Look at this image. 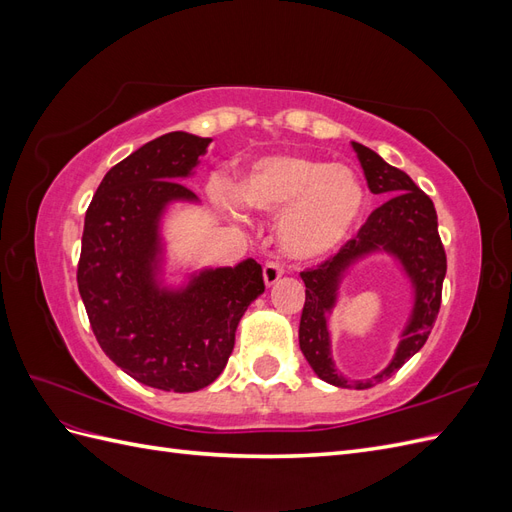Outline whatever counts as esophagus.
Returning a JSON list of instances; mask_svg holds the SVG:
<instances>
[{
    "label": "esophagus",
    "instance_id": "34e87169",
    "mask_svg": "<svg viewBox=\"0 0 512 512\" xmlns=\"http://www.w3.org/2000/svg\"><path fill=\"white\" fill-rule=\"evenodd\" d=\"M282 275H284V265H282V262L269 260L267 265L262 267V277H265V284L267 286H273L277 280H280Z\"/></svg>",
    "mask_w": 512,
    "mask_h": 512
}]
</instances>
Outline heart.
Listing matches in <instances>:
<instances>
[{
    "mask_svg": "<svg viewBox=\"0 0 512 512\" xmlns=\"http://www.w3.org/2000/svg\"><path fill=\"white\" fill-rule=\"evenodd\" d=\"M215 198H235L254 213L277 218L282 250L299 260L318 258L342 245L359 224L367 194L350 168L307 156H267L237 181L235 196L224 185Z\"/></svg>",
    "mask_w": 512,
    "mask_h": 512,
    "instance_id": "b5f03b06",
    "label": "heart"
}]
</instances>
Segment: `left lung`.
I'll list each match as a JSON object with an SVG mask.
<instances>
[{
    "instance_id": "1",
    "label": "left lung",
    "mask_w": 512,
    "mask_h": 512,
    "mask_svg": "<svg viewBox=\"0 0 512 512\" xmlns=\"http://www.w3.org/2000/svg\"><path fill=\"white\" fill-rule=\"evenodd\" d=\"M371 194H393L384 205L371 211L365 224L342 250L320 265L301 271L305 282V305L299 324V346L316 376L342 389H369L410 361L421 350L438 318L442 303V282L446 275V252L438 235V213L431 198L418 185L376 151L352 143ZM384 249L405 265L415 284V309L402 336L392 365L374 381H346L332 365L326 314L336 298V286L343 271L359 257Z\"/></svg>"
}]
</instances>
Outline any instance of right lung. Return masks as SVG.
<instances>
[{
	"instance_id": "add662e5",
	"label": "right lung",
	"mask_w": 512,
	"mask_h": 512,
	"mask_svg": "<svg viewBox=\"0 0 512 512\" xmlns=\"http://www.w3.org/2000/svg\"><path fill=\"white\" fill-rule=\"evenodd\" d=\"M209 143L188 132L149 141L108 170L85 213L76 282L91 331L117 367L160 391L192 393L218 378L247 305L265 292L252 258L198 273L181 290L156 280L162 211L196 200L179 179Z\"/></svg>"
}]
</instances>
